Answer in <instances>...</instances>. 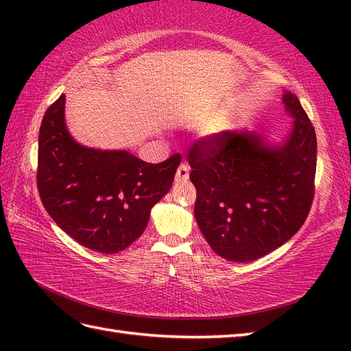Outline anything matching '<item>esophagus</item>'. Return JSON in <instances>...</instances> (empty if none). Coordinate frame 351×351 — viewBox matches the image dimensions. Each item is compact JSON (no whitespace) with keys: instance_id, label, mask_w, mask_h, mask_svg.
Masks as SVG:
<instances>
[{"instance_id":"34e87169","label":"esophagus","mask_w":351,"mask_h":351,"mask_svg":"<svg viewBox=\"0 0 351 351\" xmlns=\"http://www.w3.org/2000/svg\"><path fill=\"white\" fill-rule=\"evenodd\" d=\"M189 176H190V167L187 166V164H181V166L178 167V170H176L175 181L176 182H185L189 180Z\"/></svg>"}]
</instances>
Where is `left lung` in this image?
<instances>
[{"mask_svg":"<svg viewBox=\"0 0 351 351\" xmlns=\"http://www.w3.org/2000/svg\"><path fill=\"white\" fill-rule=\"evenodd\" d=\"M293 123L280 143L264 132L223 131L189 154L200 232L219 256L249 263L285 244L306 220L317 137L297 96L283 93Z\"/></svg>","mask_w":351,"mask_h":351,"instance_id":"1","label":"left lung"}]
</instances>
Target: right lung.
I'll return each mask as SVG.
<instances>
[{
	"mask_svg": "<svg viewBox=\"0 0 351 351\" xmlns=\"http://www.w3.org/2000/svg\"><path fill=\"white\" fill-rule=\"evenodd\" d=\"M64 102L62 95L42 119L37 154L42 204L77 243L113 255L143 234L152 206L173 184L181 155L151 164L128 151L80 145L66 126Z\"/></svg>",
	"mask_w": 351,
	"mask_h": 351,
	"instance_id": "add662e5",
	"label": "right lung"
}]
</instances>
